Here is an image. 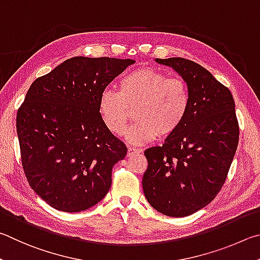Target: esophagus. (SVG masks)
I'll return each mask as SVG.
<instances>
[{
	"label": "esophagus",
	"instance_id": "obj_1",
	"mask_svg": "<svg viewBox=\"0 0 260 260\" xmlns=\"http://www.w3.org/2000/svg\"><path fill=\"white\" fill-rule=\"evenodd\" d=\"M142 152H143L142 149H139V148H133V147H127V156H129V157H131V156H135V155H137V154L142 153Z\"/></svg>",
	"mask_w": 260,
	"mask_h": 260
}]
</instances>
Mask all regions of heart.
Instances as JSON below:
<instances>
[{"label": "heart", "mask_w": 260, "mask_h": 260, "mask_svg": "<svg viewBox=\"0 0 260 260\" xmlns=\"http://www.w3.org/2000/svg\"><path fill=\"white\" fill-rule=\"evenodd\" d=\"M118 86V91L105 89L98 105L104 125L112 135L123 134L133 112L136 122L125 134L133 145L149 143L157 136L169 138L185 121L189 90L181 77L143 67L123 76Z\"/></svg>", "instance_id": "b5f03b06"}]
</instances>
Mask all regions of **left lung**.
<instances>
[{"label": "left lung", "mask_w": 260, "mask_h": 260, "mask_svg": "<svg viewBox=\"0 0 260 260\" xmlns=\"http://www.w3.org/2000/svg\"><path fill=\"white\" fill-rule=\"evenodd\" d=\"M179 73L189 90L183 124L162 146L145 151L143 189L148 203L169 217H186L219 193L239 144L233 95L206 68L185 58L158 59Z\"/></svg>", "instance_id": "8db88e82"}]
</instances>
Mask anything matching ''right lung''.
Masks as SVG:
<instances>
[{
  "instance_id": "right-lung-1",
  "label": "right lung",
  "mask_w": 260,
  "mask_h": 260,
  "mask_svg": "<svg viewBox=\"0 0 260 260\" xmlns=\"http://www.w3.org/2000/svg\"><path fill=\"white\" fill-rule=\"evenodd\" d=\"M131 59L73 57L38 77L17 113L21 165L52 208L79 212L105 198L126 146L104 125L99 98Z\"/></svg>"
}]
</instances>
